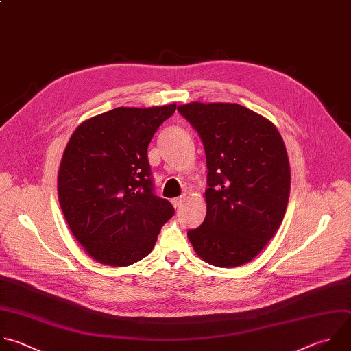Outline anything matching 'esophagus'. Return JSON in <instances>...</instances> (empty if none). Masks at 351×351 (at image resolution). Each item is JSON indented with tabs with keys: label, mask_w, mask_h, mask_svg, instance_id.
<instances>
[{
	"label": "esophagus",
	"mask_w": 351,
	"mask_h": 351,
	"mask_svg": "<svg viewBox=\"0 0 351 351\" xmlns=\"http://www.w3.org/2000/svg\"><path fill=\"white\" fill-rule=\"evenodd\" d=\"M184 201V195H182V197H178V198H173L172 199V205L175 206V208H179L180 205H182V202Z\"/></svg>",
	"instance_id": "1"
}]
</instances>
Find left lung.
Listing matches in <instances>:
<instances>
[{"mask_svg": "<svg viewBox=\"0 0 351 351\" xmlns=\"http://www.w3.org/2000/svg\"><path fill=\"white\" fill-rule=\"evenodd\" d=\"M206 156V215L189 230L195 254L217 267L251 262L278 230L289 199L284 141L263 115L237 103L178 106Z\"/></svg>", "mask_w": 351, "mask_h": 351, "instance_id": "left-lung-1", "label": "left lung"}]
</instances>
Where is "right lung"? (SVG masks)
I'll use <instances>...</instances> for the list:
<instances>
[{
	"mask_svg": "<svg viewBox=\"0 0 351 351\" xmlns=\"http://www.w3.org/2000/svg\"><path fill=\"white\" fill-rule=\"evenodd\" d=\"M176 103L117 107L73 132L58 175V195L75 240L95 261L124 267L146 258L173 216L154 194L147 147Z\"/></svg>",
	"mask_w": 351,
	"mask_h": 351,
	"instance_id": "1",
	"label": "right lung"
}]
</instances>
